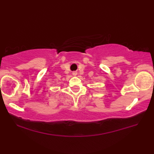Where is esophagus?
I'll use <instances>...</instances> for the list:
<instances>
[{
  "instance_id": "obj_1",
  "label": "esophagus",
  "mask_w": 154,
  "mask_h": 154,
  "mask_svg": "<svg viewBox=\"0 0 154 154\" xmlns=\"http://www.w3.org/2000/svg\"><path fill=\"white\" fill-rule=\"evenodd\" d=\"M72 75H73V76H77V72L76 71L72 72Z\"/></svg>"
}]
</instances>
